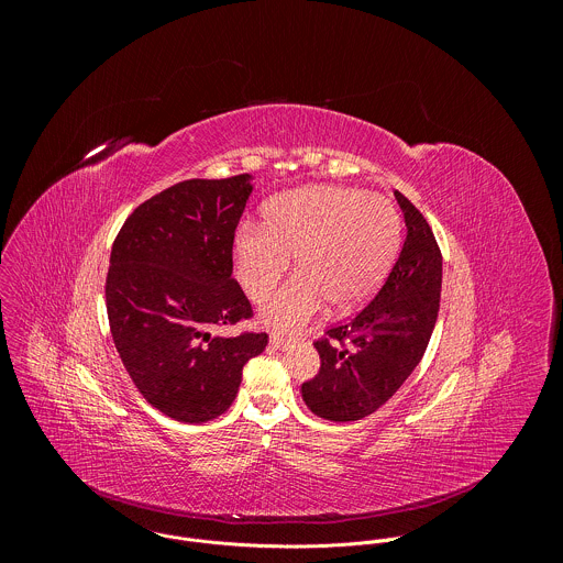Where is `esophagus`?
<instances>
[{
	"label": "esophagus",
	"mask_w": 563,
	"mask_h": 563,
	"mask_svg": "<svg viewBox=\"0 0 563 563\" xmlns=\"http://www.w3.org/2000/svg\"><path fill=\"white\" fill-rule=\"evenodd\" d=\"M271 345H275L277 350H288V347L292 345V339L282 336V334H273V336H271Z\"/></svg>",
	"instance_id": "obj_1"
}]
</instances>
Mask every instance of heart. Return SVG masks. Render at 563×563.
<instances>
[{
  "instance_id": "b5f03b06",
  "label": "heart",
  "mask_w": 563,
  "mask_h": 563,
  "mask_svg": "<svg viewBox=\"0 0 563 563\" xmlns=\"http://www.w3.org/2000/svg\"><path fill=\"white\" fill-rule=\"evenodd\" d=\"M400 242L396 207L361 189L312 185L273 198L264 224L244 222L233 238L235 273L253 301L266 299L288 273L297 275L273 295L262 319L277 330L306 325L325 303L350 310L380 286Z\"/></svg>"
}]
</instances>
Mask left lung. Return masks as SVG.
Instances as JSON below:
<instances>
[{
    "mask_svg": "<svg viewBox=\"0 0 563 563\" xmlns=\"http://www.w3.org/2000/svg\"><path fill=\"white\" fill-rule=\"evenodd\" d=\"M394 196L407 238L385 284L367 306L314 341L321 367L301 385V396L325 420H361L383 407L420 363L438 319L440 246L424 216L400 191Z\"/></svg>",
    "mask_w": 563,
    "mask_h": 563,
    "instance_id": "1",
    "label": "left lung"
}]
</instances>
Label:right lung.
Segmentation results:
<instances>
[{
	"label": "right lung",
	"instance_id": "obj_1",
	"mask_svg": "<svg viewBox=\"0 0 563 563\" xmlns=\"http://www.w3.org/2000/svg\"><path fill=\"white\" fill-rule=\"evenodd\" d=\"M249 178L178 183L136 207L112 244L106 303L117 352L143 398L180 422L224 413L246 361L268 343L266 332H209L253 319L233 279Z\"/></svg>",
	"mask_w": 563,
	"mask_h": 563
}]
</instances>
